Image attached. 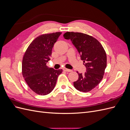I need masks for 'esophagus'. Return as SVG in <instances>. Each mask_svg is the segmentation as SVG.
I'll return each instance as SVG.
<instances>
[{
	"label": "esophagus",
	"mask_w": 130,
	"mask_h": 130,
	"mask_svg": "<svg viewBox=\"0 0 130 130\" xmlns=\"http://www.w3.org/2000/svg\"><path fill=\"white\" fill-rule=\"evenodd\" d=\"M63 70H64V71H66V72H72V70H71V69H67V68H64V69H63Z\"/></svg>",
	"instance_id": "1"
}]
</instances>
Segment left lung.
<instances>
[{
    "label": "left lung",
    "mask_w": 130,
    "mask_h": 130,
    "mask_svg": "<svg viewBox=\"0 0 130 130\" xmlns=\"http://www.w3.org/2000/svg\"><path fill=\"white\" fill-rule=\"evenodd\" d=\"M63 37L72 41L86 68L84 74L77 73L78 78L74 82V87L80 92H89L99 85L103 78L107 66L105 51L96 39L87 34L67 32Z\"/></svg>",
    "instance_id": "8db88e82"
}]
</instances>
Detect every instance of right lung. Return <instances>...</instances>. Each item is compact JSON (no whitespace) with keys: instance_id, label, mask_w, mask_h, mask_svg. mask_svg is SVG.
I'll list each match as a JSON object with an SVG mask.
<instances>
[{"instance_id":"1","label":"right lung","mask_w":130,"mask_h":130,"mask_svg":"<svg viewBox=\"0 0 130 130\" xmlns=\"http://www.w3.org/2000/svg\"><path fill=\"white\" fill-rule=\"evenodd\" d=\"M62 32L42 35L31 42L22 61V74L30 89L39 95L52 92L62 69L49 68L46 63L52 49Z\"/></svg>"}]
</instances>
